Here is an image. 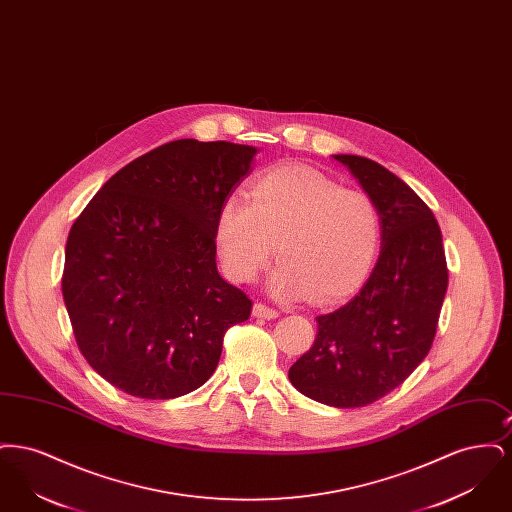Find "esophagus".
<instances>
[{"mask_svg": "<svg viewBox=\"0 0 512 512\" xmlns=\"http://www.w3.org/2000/svg\"><path fill=\"white\" fill-rule=\"evenodd\" d=\"M253 317L276 318L278 317V311L272 309V307H268L265 303H261V301H257V303L253 305Z\"/></svg>", "mask_w": 512, "mask_h": 512, "instance_id": "1", "label": "esophagus"}]
</instances>
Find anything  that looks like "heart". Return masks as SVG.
I'll return each instance as SVG.
<instances>
[{
  "mask_svg": "<svg viewBox=\"0 0 512 512\" xmlns=\"http://www.w3.org/2000/svg\"><path fill=\"white\" fill-rule=\"evenodd\" d=\"M215 240L234 282L257 280L276 245L282 267L272 292L328 303L365 280L380 245V215L359 188H341L307 167H278L259 176L247 197L222 203Z\"/></svg>",
  "mask_w": 512,
  "mask_h": 512,
  "instance_id": "b5f03b06",
  "label": "heart"
}]
</instances>
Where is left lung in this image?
<instances>
[{
  "instance_id": "8db88e82",
  "label": "left lung",
  "mask_w": 512,
  "mask_h": 512,
  "mask_svg": "<svg viewBox=\"0 0 512 512\" xmlns=\"http://www.w3.org/2000/svg\"><path fill=\"white\" fill-rule=\"evenodd\" d=\"M334 159L376 203L382 251L361 292L317 317L315 343L288 376L295 390L318 403L355 409L388 395L424 361L449 276L430 207L382 165L359 155Z\"/></svg>"
}]
</instances>
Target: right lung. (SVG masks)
I'll use <instances>...</instances> for the list:
<instances>
[{
	"instance_id": "1",
	"label": "right lung",
	"mask_w": 512,
	"mask_h": 512,
	"mask_svg": "<svg viewBox=\"0 0 512 512\" xmlns=\"http://www.w3.org/2000/svg\"><path fill=\"white\" fill-rule=\"evenodd\" d=\"M257 149L176 140L113 174L74 220L63 299L80 353L111 386L172 399L203 386L251 299L217 270L220 207Z\"/></svg>"
}]
</instances>
